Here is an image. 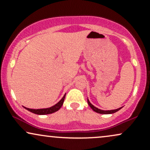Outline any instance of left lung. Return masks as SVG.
<instances>
[{
    "instance_id": "1",
    "label": "left lung",
    "mask_w": 150,
    "mask_h": 150,
    "mask_svg": "<svg viewBox=\"0 0 150 150\" xmlns=\"http://www.w3.org/2000/svg\"><path fill=\"white\" fill-rule=\"evenodd\" d=\"M87 103H88L89 106H90L91 108L94 111H95V112L97 113H101V114H111V113H116L118 111H119V110L122 107H120L119 108H117V109H114V110H110V111H104V110H101L99 109V108H98L97 107H95L94 106H93V105L91 104L90 102H89V101L87 99Z\"/></svg>"
}]
</instances>
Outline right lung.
<instances>
[{
  "label": "right lung",
  "instance_id": "1",
  "mask_svg": "<svg viewBox=\"0 0 150 150\" xmlns=\"http://www.w3.org/2000/svg\"><path fill=\"white\" fill-rule=\"evenodd\" d=\"M65 97V94L63 96V97L61 99V101H58L56 104H55L54 106H51L50 108H42V109H32V108H28L25 107L26 109L30 111V112L35 113V114L37 115H46V114H50V113H52L56 112V111H58L60 108H61L62 105L63 104V101H64Z\"/></svg>",
  "mask_w": 150,
  "mask_h": 150
}]
</instances>
